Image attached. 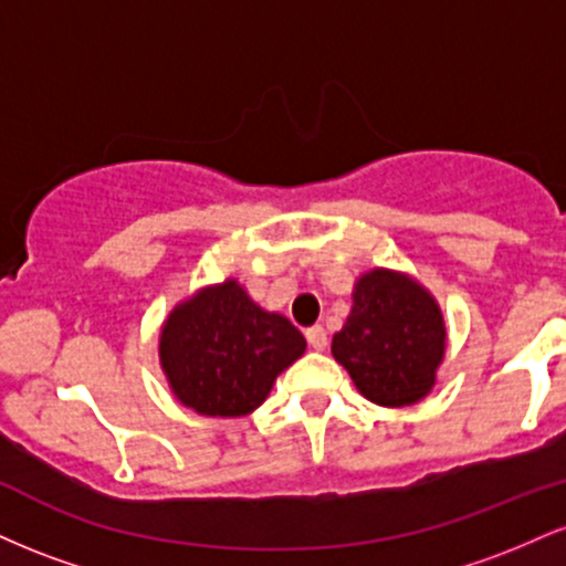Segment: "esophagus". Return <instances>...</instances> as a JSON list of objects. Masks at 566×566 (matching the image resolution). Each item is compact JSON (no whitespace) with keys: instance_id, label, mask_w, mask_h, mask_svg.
<instances>
[{"instance_id":"34e87169","label":"esophagus","mask_w":566,"mask_h":566,"mask_svg":"<svg viewBox=\"0 0 566 566\" xmlns=\"http://www.w3.org/2000/svg\"><path fill=\"white\" fill-rule=\"evenodd\" d=\"M305 340H308V346L314 350L327 348V333H324L322 324H314V327L305 329Z\"/></svg>"}]
</instances>
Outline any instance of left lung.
<instances>
[{
	"label": "left lung",
	"mask_w": 566,
	"mask_h": 566,
	"mask_svg": "<svg viewBox=\"0 0 566 566\" xmlns=\"http://www.w3.org/2000/svg\"><path fill=\"white\" fill-rule=\"evenodd\" d=\"M444 340L437 301L412 279L378 269L356 282L354 308L333 337V356L369 401L405 407L433 388Z\"/></svg>",
	"instance_id": "8db88e82"
}]
</instances>
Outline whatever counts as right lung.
Returning <instances> with one entry per match:
<instances>
[{
  "label": "right lung",
  "mask_w": 566,
  "mask_h": 566,
  "mask_svg": "<svg viewBox=\"0 0 566 566\" xmlns=\"http://www.w3.org/2000/svg\"><path fill=\"white\" fill-rule=\"evenodd\" d=\"M303 350V335L284 316L265 314L237 282L201 290L178 305L159 340L175 396L212 418L261 407L276 375Z\"/></svg>",
  "instance_id": "1"
}]
</instances>
